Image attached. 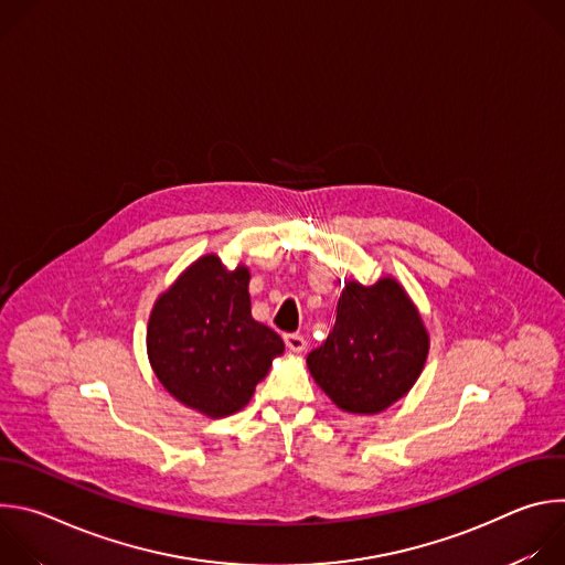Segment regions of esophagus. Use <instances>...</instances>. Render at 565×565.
Segmentation results:
<instances>
[{"instance_id": "obj_1", "label": "esophagus", "mask_w": 565, "mask_h": 565, "mask_svg": "<svg viewBox=\"0 0 565 565\" xmlns=\"http://www.w3.org/2000/svg\"><path fill=\"white\" fill-rule=\"evenodd\" d=\"M284 342H286L288 351H292V353H301V351L306 349V338L299 335V333H288V335L284 338Z\"/></svg>"}]
</instances>
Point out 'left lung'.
<instances>
[{"label": "left lung", "instance_id": "8db88e82", "mask_svg": "<svg viewBox=\"0 0 565 565\" xmlns=\"http://www.w3.org/2000/svg\"><path fill=\"white\" fill-rule=\"evenodd\" d=\"M427 351L423 319L397 281H351L340 295L333 331L306 362L340 409L377 414L414 386Z\"/></svg>", "mask_w": 565, "mask_h": 565}]
</instances>
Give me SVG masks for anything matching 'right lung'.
<instances>
[{"label": "right lung", "instance_id": "1", "mask_svg": "<svg viewBox=\"0 0 565 565\" xmlns=\"http://www.w3.org/2000/svg\"><path fill=\"white\" fill-rule=\"evenodd\" d=\"M250 273L225 270L205 255L160 297L147 329L156 377L183 405L210 416H230L248 405L284 340L253 319Z\"/></svg>", "mask_w": 565, "mask_h": 565}]
</instances>
